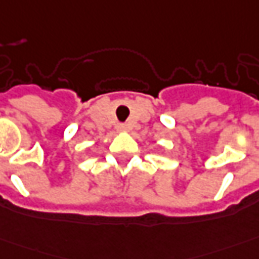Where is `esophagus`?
Instances as JSON below:
<instances>
[{
	"instance_id": "1",
	"label": "esophagus",
	"mask_w": 259,
	"mask_h": 259,
	"mask_svg": "<svg viewBox=\"0 0 259 259\" xmlns=\"http://www.w3.org/2000/svg\"><path fill=\"white\" fill-rule=\"evenodd\" d=\"M126 128H128V126H126L125 124H121V125H118L119 131H126Z\"/></svg>"
}]
</instances>
